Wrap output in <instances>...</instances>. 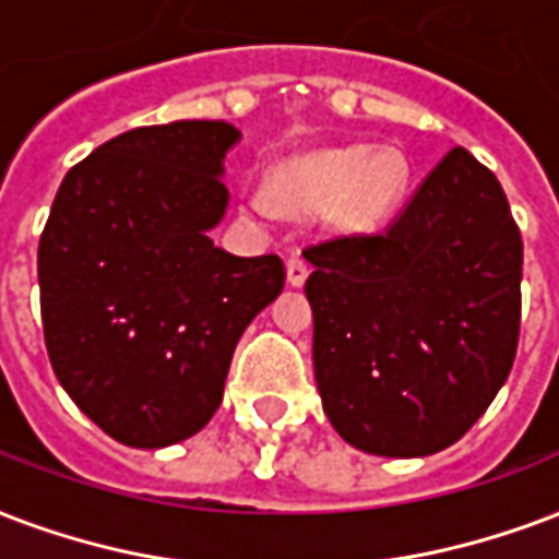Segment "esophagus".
Returning a JSON list of instances; mask_svg holds the SVG:
<instances>
[{
	"instance_id": "34e87169",
	"label": "esophagus",
	"mask_w": 559,
	"mask_h": 559,
	"mask_svg": "<svg viewBox=\"0 0 559 559\" xmlns=\"http://www.w3.org/2000/svg\"><path fill=\"white\" fill-rule=\"evenodd\" d=\"M310 275V263L305 258H289L287 261V281L293 287H301Z\"/></svg>"
}]
</instances>
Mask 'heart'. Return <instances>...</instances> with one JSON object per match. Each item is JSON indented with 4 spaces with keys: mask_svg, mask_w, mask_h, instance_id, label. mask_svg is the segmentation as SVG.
<instances>
[{
    "mask_svg": "<svg viewBox=\"0 0 559 559\" xmlns=\"http://www.w3.org/2000/svg\"><path fill=\"white\" fill-rule=\"evenodd\" d=\"M407 176V160L395 148H322L281 164L275 199L289 211H319L331 203L328 213L336 228L369 231L395 211ZM249 204L258 213L272 211L270 193L263 190L249 193Z\"/></svg>",
    "mask_w": 559,
    "mask_h": 559,
    "instance_id": "1",
    "label": "heart"
}]
</instances>
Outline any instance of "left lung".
Instances as JSON below:
<instances>
[{"label":"left lung","mask_w":559,"mask_h":559,"mask_svg":"<svg viewBox=\"0 0 559 559\" xmlns=\"http://www.w3.org/2000/svg\"><path fill=\"white\" fill-rule=\"evenodd\" d=\"M313 372L336 433L428 457L484 416L513 369L522 234L487 166L454 146L393 223L305 249Z\"/></svg>","instance_id":"obj_1"}]
</instances>
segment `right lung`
Returning <instances> with one entry per match:
<instances>
[{
	"instance_id": "1",
	"label": "right lung",
	"mask_w": 559,
	"mask_h": 559,
	"mask_svg": "<svg viewBox=\"0 0 559 559\" xmlns=\"http://www.w3.org/2000/svg\"><path fill=\"white\" fill-rule=\"evenodd\" d=\"M216 119L131 128L63 176L37 246L46 352L61 386L131 449L199 433L223 404L246 325L284 289L278 254L237 258Z\"/></svg>"
}]
</instances>
